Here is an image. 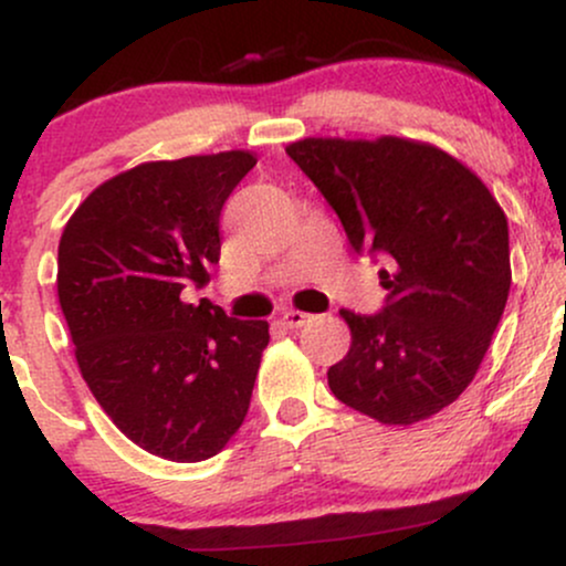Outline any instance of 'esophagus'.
I'll use <instances>...</instances> for the list:
<instances>
[{
  "mask_svg": "<svg viewBox=\"0 0 566 566\" xmlns=\"http://www.w3.org/2000/svg\"><path fill=\"white\" fill-rule=\"evenodd\" d=\"M308 319H311L308 314H303V311H295V308L284 311V314H282V324H284V327H290V329L303 327V324L308 322Z\"/></svg>",
  "mask_w": 566,
  "mask_h": 566,
  "instance_id": "obj_1",
  "label": "esophagus"
}]
</instances>
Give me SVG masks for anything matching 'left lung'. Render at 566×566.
I'll return each mask as SVG.
<instances>
[{"instance_id": "8db88e82", "label": "left lung", "mask_w": 566, "mask_h": 566, "mask_svg": "<svg viewBox=\"0 0 566 566\" xmlns=\"http://www.w3.org/2000/svg\"><path fill=\"white\" fill-rule=\"evenodd\" d=\"M287 154L350 247L386 261L380 314L340 311L350 348L327 369L329 391L386 426L441 412L469 388L509 301V220L497 199L431 143L303 138Z\"/></svg>"}]
</instances>
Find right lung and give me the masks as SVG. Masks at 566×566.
Returning a JSON list of instances; mask_svg holds the SVG:
<instances>
[{
	"instance_id": "1",
	"label": "right lung",
	"mask_w": 566,
	"mask_h": 566,
	"mask_svg": "<svg viewBox=\"0 0 566 566\" xmlns=\"http://www.w3.org/2000/svg\"><path fill=\"white\" fill-rule=\"evenodd\" d=\"M255 161L220 151L114 175L57 244V301L84 382L129 441L175 463L229 444L269 346V322L184 301L210 282L220 210Z\"/></svg>"
}]
</instances>
